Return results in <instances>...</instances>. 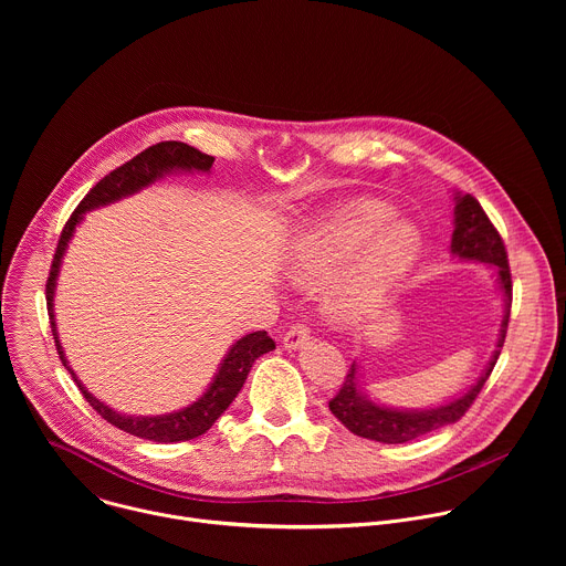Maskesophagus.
Segmentation results:
<instances>
[{"instance_id": "esophagus-1", "label": "esophagus", "mask_w": 566, "mask_h": 566, "mask_svg": "<svg viewBox=\"0 0 566 566\" xmlns=\"http://www.w3.org/2000/svg\"><path fill=\"white\" fill-rule=\"evenodd\" d=\"M284 347L286 349H302L304 345H308V329L304 325H295L284 334Z\"/></svg>"}]
</instances>
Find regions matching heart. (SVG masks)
Wrapping results in <instances>:
<instances>
[{
	"label": "heart",
	"mask_w": 566,
	"mask_h": 566,
	"mask_svg": "<svg viewBox=\"0 0 566 566\" xmlns=\"http://www.w3.org/2000/svg\"><path fill=\"white\" fill-rule=\"evenodd\" d=\"M419 253L421 232L412 221L394 219L387 203L354 201L311 221L293 237L284 273L297 286H319L329 280L327 311L340 322H358L410 275Z\"/></svg>",
	"instance_id": "1"
}]
</instances>
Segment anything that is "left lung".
<instances>
[{
	"label": "left lung",
	"mask_w": 566,
	"mask_h": 566,
	"mask_svg": "<svg viewBox=\"0 0 566 566\" xmlns=\"http://www.w3.org/2000/svg\"><path fill=\"white\" fill-rule=\"evenodd\" d=\"M454 230L450 241V253L452 258L461 262H481L486 264L497 280V286L502 291L504 302V315L497 334L495 352L481 371L476 382H472L463 394L457 398L441 402L437 408H421V410H408V408H391L382 406L378 400H371L369 394L363 387L358 363L354 360L340 391L329 400L332 415L354 434L380 441V443H408L415 441L428 432H434L439 428H446L450 423H457L472 400L481 391L483 382L489 380L500 352L504 347L506 329H509V317H511V300H513V286H511V269L506 260V249L500 232L491 223V219L483 212L479 201L470 195L454 192Z\"/></svg>",
	"instance_id": "1"
}]
</instances>
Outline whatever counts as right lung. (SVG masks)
Listing matches in <instances>:
<instances>
[{
  "label": "right lung",
  "mask_w": 566,
  "mask_h": 566,
  "mask_svg": "<svg viewBox=\"0 0 566 566\" xmlns=\"http://www.w3.org/2000/svg\"><path fill=\"white\" fill-rule=\"evenodd\" d=\"M212 164H214V156H208L188 143L164 140V143H156V145L147 147L145 151H140L138 156L127 160L125 166L109 172L103 181H98L90 190V195L83 201H80V206L75 208L71 219L66 221V226L60 234V241H57V251H55V258L51 264L49 280H46V306H49V319H51L55 347H57L62 365L66 367V371L71 374V378L75 380L80 391H83L90 406L105 421H109L112 426H116L123 432H129L138 439H147V441H156V443L190 441V439H197L203 432H208L212 428V423L228 410V406L234 400L239 389L244 387L253 363L260 356L275 349L273 338L266 332H253V334L241 336L237 343H232V347L226 352V356L219 363L217 374L212 376L206 391L195 402H190L188 408H181V410H175L168 415H156V417L123 415V412H116L114 408H109L107 402H103L101 398H96L83 382H80L75 371L69 367V360L64 356V349H62V343L57 336V322H55V311H53L57 275H60L62 258H64V253L71 244V237L75 232V226H80V221L85 219L87 212L109 206L114 201H120L129 195H136L143 188L151 186L154 181L164 179L166 175L210 172Z\"/></svg>",
  "instance_id": "obj_1"
}]
</instances>
